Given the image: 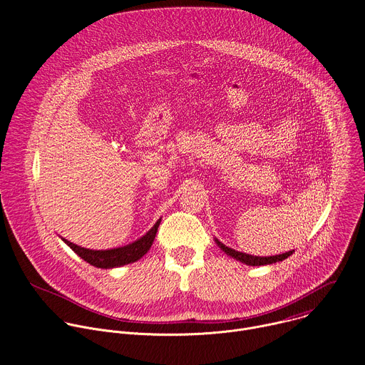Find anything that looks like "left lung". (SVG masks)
Here are the masks:
<instances>
[{
  "mask_svg": "<svg viewBox=\"0 0 365 365\" xmlns=\"http://www.w3.org/2000/svg\"><path fill=\"white\" fill-rule=\"evenodd\" d=\"M217 244L220 245V248L222 251H225L228 255L234 257L235 259H240L241 263H245L248 266H266V264H273V263H277V262H283L284 258H287L289 255L293 254V251H289V252H283V254H279V255H270V257H257V255H250V254H245V252H240V251H235L227 245H224L222 242H220L218 240H215Z\"/></svg>",
  "mask_w": 365,
  "mask_h": 365,
  "instance_id": "8db88e82",
  "label": "left lung"
}]
</instances>
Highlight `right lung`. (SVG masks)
<instances>
[{
    "instance_id": "1",
    "label": "right lung",
    "mask_w": 365,
    "mask_h": 365,
    "mask_svg": "<svg viewBox=\"0 0 365 365\" xmlns=\"http://www.w3.org/2000/svg\"><path fill=\"white\" fill-rule=\"evenodd\" d=\"M160 225V220L155 222V225L140 240L134 241L133 244H128L125 247L120 248H113V250H88L83 247H79L65 238H62L81 258H83L86 263L98 267V269H113V267H120L124 264H130L140 259L153 245L155 232H158V228Z\"/></svg>"
}]
</instances>
